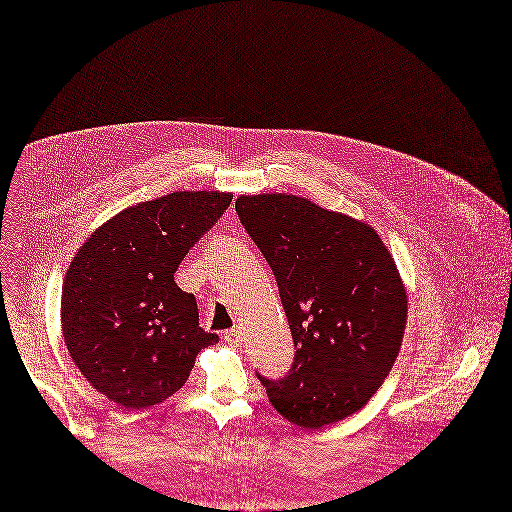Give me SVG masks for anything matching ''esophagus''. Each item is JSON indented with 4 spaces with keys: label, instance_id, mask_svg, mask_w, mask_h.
Here are the masks:
<instances>
[{
    "label": "esophagus",
    "instance_id": "esophagus-1",
    "mask_svg": "<svg viewBox=\"0 0 512 512\" xmlns=\"http://www.w3.org/2000/svg\"><path fill=\"white\" fill-rule=\"evenodd\" d=\"M223 337H225V342H229V344L237 346V344L241 342V337H243V333H241V327H233V329H227V331H223Z\"/></svg>",
    "mask_w": 512,
    "mask_h": 512
}]
</instances>
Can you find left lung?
I'll use <instances>...</instances> for the list:
<instances>
[{"label":"left lung","instance_id":"8db88e82","mask_svg":"<svg viewBox=\"0 0 512 512\" xmlns=\"http://www.w3.org/2000/svg\"><path fill=\"white\" fill-rule=\"evenodd\" d=\"M235 212L275 275L294 337L281 379L258 373L271 404L319 429L371 400L398 358L406 289L377 231L285 193L241 196Z\"/></svg>","mask_w":512,"mask_h":512}]
</instances>
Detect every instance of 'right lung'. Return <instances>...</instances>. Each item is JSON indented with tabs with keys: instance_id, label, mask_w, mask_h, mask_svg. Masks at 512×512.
Instances as JSON below:
<instances>
[{
	"instance_id": "obj_1",
	"label": "right lung",
	"mask_w": 512,
	"mask_h": 512,
	"mask_svg": "<svg viewBox=\"0 0 512 512\" xmlns=\"http://www.w3.org/2000/svg\"><path fill=\"white\" fill-rule=\"evenodd\" d=\"M231 193L175 191L95 229L62 285V335L83 377L120 408L164 402L218 342L177 283L187 252L225 214Z\"/></svg>"
}]
</instances>
